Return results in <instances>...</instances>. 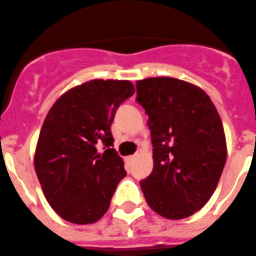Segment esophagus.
Returning <instances> with one entry per match:
<instances>
[{"mask_svg":"<svg viewBox=\"0 0 256 256\" xmlns=\"http://www.w3.org/2000/svg\"><path fill=\"white\" fill-rule=\"evenodd\" d=\"M134 156H136V155H130V156H126V163H130V162H132L133 159H134Z\"/></svg>","mask_w":256,"mask_h":256,"instance_id":"obj_1","label":"esophagus"}]
</instances>
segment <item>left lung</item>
<instances>
[{
  "label": "left lung",
  "mask_w": 256,
  "mask_h": 256,
  "mask_svg": "<svg viewBox=\"0 0 256 256\" xmlns=\"http://www.w3.org/2000/svg\"><path fill=\"white\" fill-rule=\"evenodd\" d=\"M136 86L154 148L152 172L140 185L152 211L185 219L208 202L226 166L222 119L206 92L192 82L159 76Z\"/></svg>",
  "instance_id": "obj_1"
}]
</instances>
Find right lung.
I'll return each instance as SVG.
<instances>
[{"label":"right lung","instance_id":"right-lung-1","mask_svg":"<svg viewBox=\"0 0 256 256\" xmlns=\"http://www.w3.org/2000/svg\"><path fill=\"white\" fill-rule=\"evenodd\" d=\"M134 93L128 80L94 78L63 93L44 120L34 150V171L44 196L62 219L93 224L107 212L126 174L115 149L111 123ZM106 146L104 154L95 146Z\"/></svg>","mask_w":256,"mask_h":256}]
</instances>
